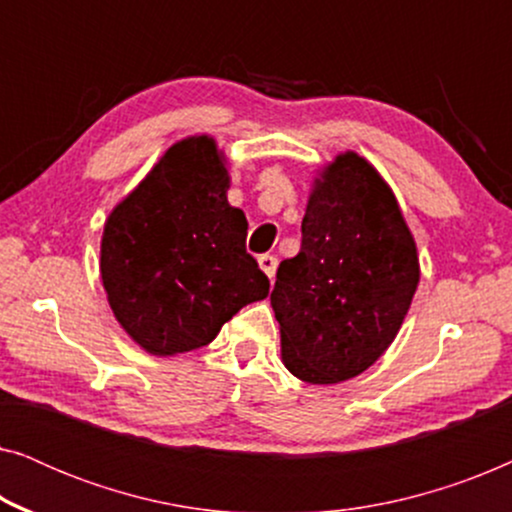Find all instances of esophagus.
Here are the masks:
<instances>
[{"mask_svg": "<svg viewBox=\"0 0 512 512\" xmlns=\"http://www.w3.org/2000/svg\"><path fill=\"white\" fill-rule=\"evenodd\" d=\"M258 265H261V270L272 279V277H275V272H277V256H272V254L258 256Z\"/></svg>", "mask_w": 512, "mask_h": 512, "instance_id": "obj_1", "label": "esophagus"}]
</instances>
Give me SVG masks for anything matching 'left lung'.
Here are the masks:
<instances>
[{"instance_id":"left-lung-1","label":"left lung","mask_w":512,"mask_h":512,"mask_svg":"<svg viewBox=\"0 0 512 512\" xmlns=\"http://www.w3.org/2000/svg\"><path fill=\"white\" fill-rule=\"evenodd\" d=\"M298 256L279 263L272 310L298 380L335 384L394 342L419 284V258L391 188L342 153L307 202Z\"/></svg>"}]
</instances>
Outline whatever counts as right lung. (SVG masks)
Returning a JSON list of instances; mask_svg holds the SVG:
<instances>
[{
  "mask_svg": "<svg viewBox=\"0 0 512 512\" xmlns=\"http://www.w3.org/2000/svg\"><path fill=\"white\" fill-rule=\"evenodd\" d=\"M228 172L212 137L160 158L107 219L102 282L137 345L158 356L205 347L270 279L247 254V216L226 200Z\"/></svg>",
  "mask_w": 512,
  "mask_h": 512,
  "instance_id": "add662e5",
  "label": "right lung"
}]
</instances>
